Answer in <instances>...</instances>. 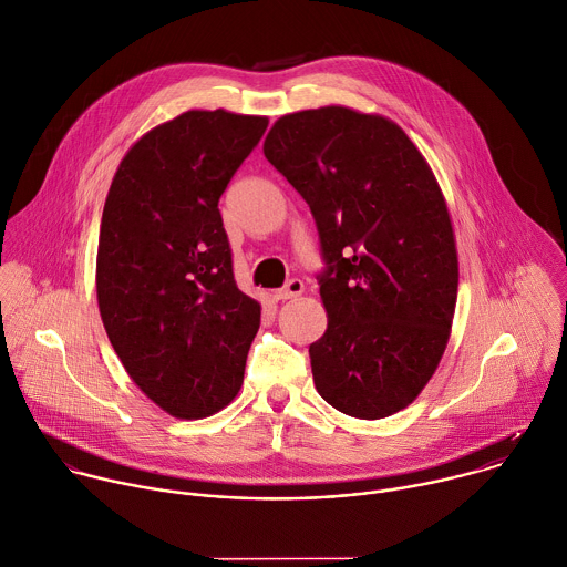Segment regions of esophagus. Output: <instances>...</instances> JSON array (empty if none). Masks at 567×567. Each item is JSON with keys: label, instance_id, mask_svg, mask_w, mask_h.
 Returning <instances> with one entry per match:
<instances>
[{"label": "esophagus", "instance_id": "1", "mask_svg": "<svg viewBox=\"0 0 567 567\" xmlns=\"http://www.w3.org/2000/svg\"><path fill=\"white\" fill-rule=\"evenodd\" d=\"M303 292V281L301 279H290L284 288H279V290H275L272 292V299H277V301H286V299H295V297H299Z\"/></svg>", "mask_w": 567, "mask_h": 567}]
</instances>
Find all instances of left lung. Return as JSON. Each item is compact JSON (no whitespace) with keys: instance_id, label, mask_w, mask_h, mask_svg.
Wrapping results in <instances>:
<instances>
[{"instance_id":"left-lung-1","label":"left lung","mask_w":567,"mask_h":567,"mask_svg":"<svg viewBox=\"0 0 567 567\" xmlns=\"http://www.w3.org/2000/svg\"><path fill=\"white\" fill-rule=\"evenodd\" d=\"M264 155L319 230L328 328L310 346L317 392L357 419L403 410L434 374L456 306V244L434 173L394 122L346 106L279 117Z\"/></svg>"}]
</instances>
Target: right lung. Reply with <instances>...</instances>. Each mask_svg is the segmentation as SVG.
<instances>
[{
  "label": "right lung",
  "mask_w": 567,
  "mask_h": 567,
  "mask_svg": "<svg viewBox=\"0 0 567 567\" xmlns=\"http://www.w3.org/2000/svg\"><path fill=\"white\" fill-rule=\"evenodd\" d=\"M268 117L188 111L122 159L102 215L97 301L131 379L177 419L226 408L244 383L261 306L233 275L219 197Z\"/></svg>",
  "instance_id": "add662e5"
}]
</instances>
